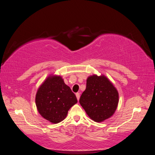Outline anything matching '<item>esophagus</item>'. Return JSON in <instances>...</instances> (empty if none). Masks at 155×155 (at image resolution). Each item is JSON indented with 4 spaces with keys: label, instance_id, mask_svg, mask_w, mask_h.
Here are the masks:
<instances>
[{
    "label": "esophagus",
    "instance_id": "1",
    "mask_svg": "<svg viewBox=\"0 0 155 155\" xmlns=\"http://www.w3.org/2000/svg\"><path fill=\"white\" fill-rule=\"evenodd\" d=\"M76 97H77V99H78V100H79V97H80V94H79V93H76Z\"/></svg>",
    "mask_w": 155,
    "mask_h": 155
}]
</instances>
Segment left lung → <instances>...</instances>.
<instances>
[{
	"label": "left lung",
	"instance_id": "left-lung-1",
	"mask_svg": "<svg viewBox=\"0 0 155 155\" xmlns=\"http://www.w3.org/2000/svg\"><path fill=\"white\" fill-rule=\"evenodd\" d=\"M118 100V91L109 79L104 75H92L87 79L79 104L92 120L101 122L114 114Z\"/></svg>",
	"mask_w": 155,
	"mask_h": 155
}]
</instances>
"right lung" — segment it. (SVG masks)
I'll return each instance as SVG.
<instances>
[{
    "instance_id": "add662e5",
    "label": "right lung",
    "mask_w": 155,
    "mask_h": 155,
    "mask_svg": "<svg viewBox=\"0 0 155 155\" xmlns=\"http://www.w3.org/2000/svg\"><path fill=\"white\" fill-rule=\"evenodd\" d=\"M78 102L70 88L61 76H50L37 90L35 104L39 114L52 124L63 121Z\"/></svg>"
}]
</instances>
